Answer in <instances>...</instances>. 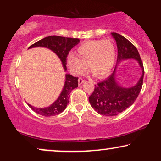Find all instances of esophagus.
<instances>
[{
    "mask_svg": "<svg viewBox=\"0 0 161 161\" xmlns=\"http://www.w3.org/2000/svg\"><path fill=\"white\" fill-rule=\"evenodd\" d=\"M85 81L83 80L82 79H81V78H79V79H78V84H79V86H81V85L82 84L83 82H84Z\"/></svg>",
    "mask_w": 161,
    "mask_h": 161,
    "instance_id": "esophagus-1",
    "label": "esophagus"
}]
</instances>
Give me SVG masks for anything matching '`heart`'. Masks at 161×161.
I'll list each match as a JSON object with an SVG mask.
<instances>
[{"instance_id": "obj_1", "label": "heart", "mask_w": 161, "mask_h": 161, "mask_svg": "<svg viewBox=\"0 0 161 161\" xmlns=\"http://www.w3.org/2000/svg\"><path fill=\"white\" fill-rule=\"evenodd\" d=\"M116 51L110 40L86 42L77 49V57L70 54L67 64L75 75L85 74L88 69L97 78L103 79L110 74L114 66Z\"/></svg>"}]
</instances>
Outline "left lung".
<instances>
[{
    "label": "left lung",
    "instance_id": "8db88e82",
    "mask_svg": "<svg viewBox=\"0 0 161 161\" xmlns=\"http://www.w3.org/2000/svg\"><path fill=\"white\" fill-rule=\"evenodd\" d=\"M111 36L117 46V61L114 73L106 80L95 87L93 93L88 97L92 108L103 116H116L124 111L137 98L143 84L144 67L137 48L121 35L112 32ZM135 59L142 69V75L136 85L130 87L122 86L116 79V68L121 62Z\"/></svg>",
    "mask_w": 161,
    "mask_h": 161
}]
</instances>
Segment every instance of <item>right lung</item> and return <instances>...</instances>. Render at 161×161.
Instances as JSON below:
<instances>
[{
	"instance_id": "obj_1",
	"label": "right lung",
	"mask_w": 161,
	"mask_h": 161,
	"mask_svg": "<svg viewBox=\"0 0 161 161\" xmlns=\"http://www.w3.org/2000/svg\"><path fill=\"white\" fill-rule=\"evenodd\" d=\"M79 42H80V40L79 38L51 36L42 38L38 42H36L32 45H31L29 47V49L38 47H46V48L50 49L53 53H56L57 56L60 58L64 72H66V70H67L66 66V57H67L70 50L74 46L78 45ZM77 87H78V78L73 76L69 73H66L64 88H63L59 97L53 104L43 108H36V107L32 106L29 104H28V105L32 110H34L37 114L42 116H52L58 115L65 110L68 103H69L70 92Z\"/></svg>"
}]
</instances>
